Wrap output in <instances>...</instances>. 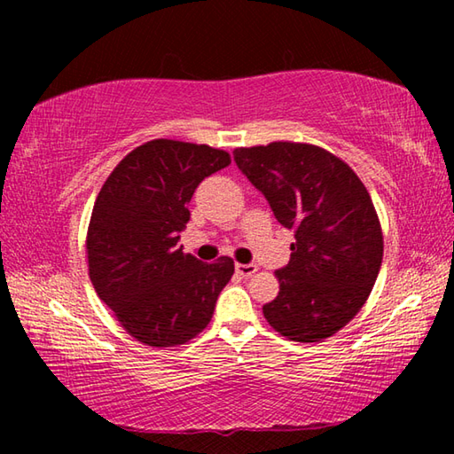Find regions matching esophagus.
<instances>
[{
	"mask_svg": "<svg viewBox=\"0 0 454 454\" xmlns=\"http://www.w3.org/2000/svg\"><path fill=\"white\" fill-rule=\"evenodd\" d=\"M258 270L256 264H236V272L244 276V278H248V276H252Z\"/></svg>",
	"mask_w": 454,
	"mask_h": 454,
	"instance_id": "obj_1",
	"label": "esophagus"
}]
</instances>
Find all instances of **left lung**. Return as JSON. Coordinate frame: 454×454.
I'll return each instance as SVG.
<instances>
[{
	"mask_svg": "<svg viewBox=\"0 0 454 454\" xmlns=\"http://www.w3.org/2000/svg\"><path fill=\"white\" fill-rule=\"evenodd\" d=\"M234 162L296 238L276 270L278 296L262 309L268 325L296 342L333 336L363 309L382 264L371 194L348 164L312 144L236 148Z\"/></svg>",
	"mask_w": 454,
	"mask_h": 454,
	"instance_id": "8db88e82",
	"label": "left lung"
}]
</instances>
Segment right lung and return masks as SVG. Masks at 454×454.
<instances>
[{
  "label": "right lung",
  "mask_w": 454,
  "mask_h": 454,
  "mask_svg": "<svg viewBox=\"0 0 454 454\" xmlns=\"http://www.w3.org/2000/svg\"><path fill=\"white\" fill-rule=\"evenodd\" d=\"M228 164V152L206 144L152 140L114 168L96 198L90 280L120 325L148 347H176L202 333L232 278V258L206 264L178 246L198 184Z\"/></svg>",
  "instance_id": "1"
}]
</instances>
